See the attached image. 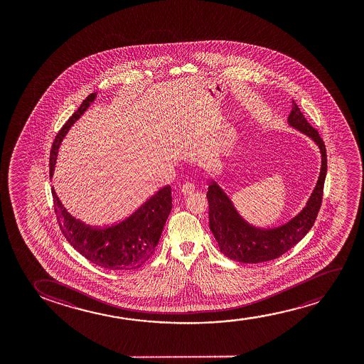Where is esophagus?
Masks as SVG:
<instances>
[{
  "instance_id": "esophagus-1",
  "label": "esophagus",
  "mask_w": 364,
  "mask_h": 364,
  "mask_svg": "<svg viewBox=\"0 0 364 364\" xmlns=\"http://www.w3.org/2000/svg\"><path fill=\"white\" fill-rule=\"evenodd\" d=\"M195 185L191 183V181H186L184 185H183V188H181V191H183V194H191V193H194Z\"/></svg>"
}]
</instances>
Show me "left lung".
Masks as SVG:
<instances>
[{"mask_svg":"<svg viewBox=\"0 0 364 364\" xmlns=\"http://www.w3.org/2000/svg\"><path fill=\"white\" fill-rule=\"evenodd\" d=\"M289 122L294 128L311 136L318 144L322 153V168L314 194L301 214L287 224L276 229H256L240 218L224 191L215 181H211L206 194L209 201L210 230L218 241L220 251L229 259L244 264H259L277 259L299 244L317 219L323 199L324 180L327 174L326 145L318 130L309 124L294 100Z\"/></svg>","mask_w":364,"mask_h":364,"instance_id":"8db88e82","label":"left lung"}]
</instances>
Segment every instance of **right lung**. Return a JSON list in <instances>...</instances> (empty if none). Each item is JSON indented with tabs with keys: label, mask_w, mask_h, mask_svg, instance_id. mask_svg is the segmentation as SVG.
<instances>
[{
	"label": "right lung",
	"mask_w": 364,
	"mask_h": 364,
	"mask_svg": "<svg viewBox=\"0 0 364 364\" xmlns=\"http://www.w3.org/2000/svg\"><path fill=\"white\" fill-rule=\"evenodd\" d=\"M95 98V93L88 95L55 135L50 148V178L53 175L60 141L70 125L80 118ZM52 196L57 223L67 241L88 261L112 271L139 269L151 257L173 201L171 188L166 185L127 219L110 226L97 228L85 225L70 216L60 204L53 188Z\"/></svg>",
	"instance_id": "right-lung-1"
}]
</instances>
